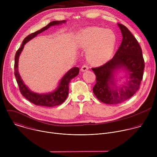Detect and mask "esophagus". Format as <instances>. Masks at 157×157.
Returning a JSON list of instances; mask_svg holds the SVG:
<instances>
[{
	"label": "esophagus",
	"instance_id": "1",
	"mask_svg": "<svg viewBox=\"0 0 157 157\" xmlns=\"http://www.w3.org/2000/svg\"><path fill=\"white\" fill-rule=\"evenodd\" d=\"M88 69H89V67H88L87 66H86V65H83V66H82V68H81V71H82V72H84V71L88 70Z\"/></svg>",
	"mask_w": 157,
	"mask_h": 157
}]
</instances>
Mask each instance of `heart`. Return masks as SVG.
I'll use <instances>...</instances> for the list:
<instances>
[{
	"mask_svg": "<svg viewBox=\"0 0 157 157\" xmlns=\"http://www.w3.org/2000/svg\"><path fill=\"white\" fill-rule=\"evenodd\" d=\"M78 45L87 50V58L91 63L102 64L109 60L116 44L113 31L100 27H87L78 34Z\"/></svg>",
	"mask_w": 157,
	"mask_h": 157,
	"instance_id": "b5f03b06",
	"label": "heart"
}]
</instances>
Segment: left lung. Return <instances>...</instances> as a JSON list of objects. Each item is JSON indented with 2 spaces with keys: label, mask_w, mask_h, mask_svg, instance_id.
<instances>
[{
  "label": "left lung",
  "mask_w": 157,
  "mask_h": 157,
  "mask_svg": "<svg viewBox=\"0 0 157 157\" xmlns=\"http://www.w3.org/2000/svg\"><path fill=\"white\" fill-rule=\"evenodd\" d=\"M117 25L123 38L114 56L104 65L92 68L96 76L93 93L100 101L107 104L121 103L135 94L139 89L145 68L137 40L125 26L121 24ZM119 70L126 73V81L121 85L115 78Z\"/></svg>",
  "instance_id": "left-lung-1"
}]
</instances>
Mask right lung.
Masks as SVG:
<instances>
[{"mask_svg":"<svg viewBox=\"0 0 157 157\" xmlns=\"http://www.w3.org/2000/svg\"><path fill=\"white\" fill-rule=\"evenodd\" d=\"M66 20L52 21L47 26L33 33H31L23 40L20 48L16 52L15 56L14 75L15 76L17 84L19 86L20 91L28 101L36 105L53 107L61 104L68 96L69 83L70 81L78 76L79 71V68H78V67H74V68L70 69L63 76V78L59 81L58 87L53 91L48 93L40 94L31 91L29 87L26 86V84L24 82V81L21 79V76L18 73L19 56L24 48V45L28 41L44 30L48 29L50 27L61 25L62 24L66 23Z\"/></svg>","mask_w":157,"mask_h":157,"instance_id":"1","label":"right lung"}]
</instances>
